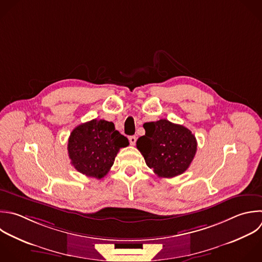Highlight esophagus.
Listing matches in <instances>:
<instances>
[{
    "mask_svg": "<svg viewBox=\"0 0 262 262\" xmlns=\"http://www.w3.org/2000/svg\"><path fill=\"white\" fill-rule=\"evenodd\" d=\"M129 141H130V144L131 145H135L136 143V136L135 135H132L129 137Z\"/></svg>",
    "mask_w": 262,
    "mask_h": 262,
    "instance_id": "esophagus-1",
    "label": "esophagus"
}]
</instances>
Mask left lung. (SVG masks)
I'll return each mask as SVG.
<instances>
[{"instance_id":"8db88e82","label":"left lung","mask_w":262,"mask_h":262,"mask_svg":"<svg viewBox=\"0 0 262 262\" xmlns=\"http://www.w3.org/2000/svg\"><path fill=\"white\" fill-rule=\"evenodd\" d=\"M143 128L145 135L138 138L136 146L146 165L165 178L186 171L196 152V139L191 131L165 119L145 123Z\"/></svg>"}]
</instances>
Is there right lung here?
Here are the masks:
<instances>
[{"label":"right lung","instance_id":"obj_1","mask_svg":"<svg viewBox=\"0 0 262 262\" xmlns=\"http://www.w3.org/2000/svg\"><path fill=\"white\" fill-rule=\"evenodd\" d=\"M128 145V138L115 129L113 122L94 119L72 131L68 151L77 171L101 179L114 165L120 148Z\"/></svg>","mask_w":262,"mask_h":262}]
</instances>
